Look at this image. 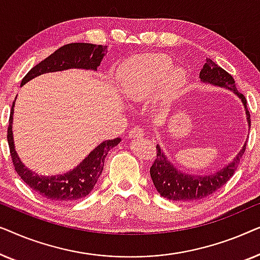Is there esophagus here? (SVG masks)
<instances>
[{
  "label": "esophagus",
  "instance_id": "1",
  "mask_svg": "<svg viewBox=\"0 0 260 260\" xmlns=\"http://www.w3.org/2000/svg\"><path fill=\"white\" fill-rule=\"evenodd\" d=\"M144 135V131L143 129H141V127L138 126H135L134 129L130 130L129 133V137L130 138H135V137H142Z\"/></svg>",
  "mask_w": 260,
  "mask_h": 260
}]
</instances>
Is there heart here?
<instances>
[{
    "label": "heart",
    "instance_id": "heart-1",
    "mask_svg": "<svg viewBox=\"0 0 260 260\" xmlns=\"http://www.w3.org/2000/svg\"><path fill=\"white\" fill-rule=\"evenodd\" d=\"M172 67V59L165 54H145L127 60L118 70L124 94L142 101L162 85V101L166 104L174 101L182 93L186 76L183 71Z\"/></svg>",
    "mask_w": 260,
    "mask_h": 260
}]
</instances>
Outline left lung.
Instances as JSON below:
<instances>
[{
    "label": "left lung",
    "mask_w": 260,
    "mask_h": 260,
    "mask_svg": "<svg viewBox=\"0 0 260 260\" xmlns=\"http://www.w3.org/2000/svg\"><path fill=\"white\" fill-rule=\"evenodd\" d=\"M200 79L202 83L212 84L214 86L223 87L231 90L237 94L243 102L248 126H251L250 112L246 106V99L244 94L237 90L236 81L230 73L216 65L211 59H206V63L200 72ZM246 143L239 151L232 162H230L221 170L208 175H191L184 174L176 168L172 162L168 161L165 152L161 150L159 145H156V158L150 168V176L154 186L159 195L172 201L190 202L200 199L207 198L221 188L238 168L240 158L243 157Z\"/></svg>",
    "instance_id": "obj_1"
}]
</instances>
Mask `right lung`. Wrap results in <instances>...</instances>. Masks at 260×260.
<instances>
[{
  "label": "right lung",
  "mask_w": 260,
  "mask_h": 260,
  "mask_svg": "<svg viewBox=\"0 0 260 260\" xmlns=\"http://www.w3.org/2000/svg\"><path fill=\"white\" fill-rule=\"evenodd\" d=\"M106 46L85 44V42H76L62 46L59 49L39 62L28 72L21 81V86L33 78L41 76L44 73L58 72L69 69H84L97 71L101 65L103 58L106 53ZM16 101V99H15ZM13 103L10 110L9 125L7 138H8L10 156H12L14 168L19 176L29 186L31 189L37 191L46 199L60 202L73 201L85 198L91 193L93 187L101 176L104 168V161L109 150L120 142V138L102 142L97 148H94L76 168L61 175L45 176L31 172L21 162L16 154L15 145L13 138Z\"/></svg>",
  "instance_id": "1"
}]
</instances>
